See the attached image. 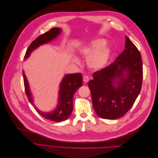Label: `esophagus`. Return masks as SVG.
I'll use <instances>...</instances> for the list:
<instances>
[{
	"instance_id": "obj_1",
	"label": "esophagus",
	"mask_w": 158,
	"mask_h": 158,
	"mask_svg": "<svg viewBox=\"0 0 158 158\" xmlns=\"http://www.w3.org/2000/svg\"><path fill=\"white\" fill-rule=\"evenodd\" d=\"M83 81L85 82H88L89 81V77L87 75H84L83 76Z\"/></svg>"
}]
</instances>
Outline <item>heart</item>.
Returning a JSON list of instances; mask_svg holds the SVG:
<instances>
[{"mask_svg":"<svg viewBox=\"0 0 158 158\" xmlns=\"http://www.w3.org/2000/svg\"><path fill=\"white\" fill-rule=\"evenodd\" d=\"M105 44V40L97 39L83 47L80 50V53L81 55L88 57V64L90 67L99 69L106 64L109 57V50L107 48H103ZM72 61L74 64H80L79 60L76 57H73Z\"/></svg>","mask_w":158,"mask_h":158,"instance_id":"1","label":"heart"}]
</instances>
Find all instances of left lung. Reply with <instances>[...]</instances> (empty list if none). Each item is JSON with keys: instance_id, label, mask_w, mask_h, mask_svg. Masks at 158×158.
<instances>
[{"instance_id": "obj_1", "label": "left lung", "mask_w": 158, "mask_h": 158, "mask_svg": "<svg viewBox=\"0 0 158 158\" xmlns=\"http://www.w3.org/2000/svg\"><path fill=\"white\" fill-rule=\"evenodd\" d=\"M143 63L137 47L126 37L125 49L111 65L95 72L88 82L93 106L102 118L123 116L141 91Z\"/></svg>"}]
</instances>
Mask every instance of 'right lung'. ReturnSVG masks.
Here are the masks:
<instances>
[{"instance_id": "obj_1", "label": "right lung", "mask_w": 158, "mask_h": 158, "mask_svg": "<svg viewBox=\"0 0 158 158\" xmlns=\"http://www.w3.org/2000/svg\"><path fill=\"white\" fill-rule=\"evenodd\" d=\"M61 31L59 28H53L47 32L40 35L35 40L31 43L24 56V59L27 58L32 51L38 47L47 42H50L52 39L56 38ZM23 83L26 95L30 103L32 105L42 117L46 119L55 121L61 122L66 120L71 114L73 110V98L75 91L82 86L83 78L81 73H75L66 75L60 83V88L59 91L58 105L57 108L52 112L43 113L39 110L34 104L32 96H31L27 79L23 72Z\"/></svg>"}]
</instances>
